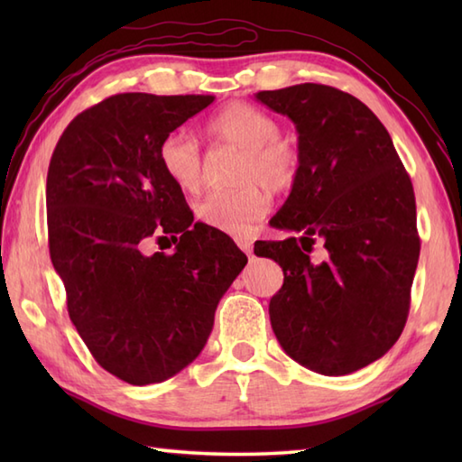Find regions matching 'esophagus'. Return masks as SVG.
I'll list each match as a JSON object with an SVG mask.
<instances>
[{
	"instance_id": "esophagus-1",
	"label": "esophagus",
	"mask_w": 462,
	"mask_h": 462,
	"mask_svg": "<svg viewBox=\"0 0 462 462\" xmlns=\"http://www.w3.org/2000/svg\"><path fill=\"white\" fill-rule=\"evenodd\" d=\"M236 244H238V248L244 252V254H248V256H252V240H248V238H238L236 240Z\"/></svg>"
}]
</instances>
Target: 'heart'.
<instances>
[{
    "label": "heart",
    "instance_id": "1",
    "mask_svg": "<svg viewBox=\"0 0 462 462\" xmlns=\"http://www.w3.org/2000/svg\"><path fill=\"white\" fill-rule=\"evenodd\" d=\"M272 115L246 103H232L212 116L208 133L216 144L240 151L232 182L238 189L206 194L194 206L196 218L224 234H244L268 212L270 196L293 189L300 179L298 144L280 134ZM159 159L166 176L186 192L200 189L206 161L200 143L189 129H176L162 139Z\"/></svg>",
    "mask_w": 462,
    "mask_h": 462
}]
</instances>
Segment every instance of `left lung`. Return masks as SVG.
I'll return each mask as SVG.
<instances>
[{
	"label": "left lung",
	"mask_w": 462,
	"mask_h": 462,
	"mask_svg": "<svg viewBox=\"0 0 462 462\" xmlns=\"http://www.w3.org/2000/svg\"><path fill=\"white\" fill-rule=\"evenodd\" d=\"M256 99L290 116L301 154L300 179L270 220L301 236L254 248L283 270L272 329L300 365L347 375L385 356L405 328L420 250L413 184L385 126L353 95L301 83ZM318 241L327 258L313 263Z\"/></svg>",
	"instance_id": "8db88e82"
}]
</instances>
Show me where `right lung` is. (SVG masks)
I'll list each match as a JSON object with an SVG mask.
<instances>
[{
    "label": "right lung",
    "instance_id": "right-lung-1",
    "mask_svg": "<svg viewBox=\"0 0 462 462\" xmlns=\"http://www.w3.org/2000/svg\"><path fill=\"white\" fill-rule=\"evenodd\" d=\"M212 101L113 95L67 125L49 162V254L69 318L95 361L131 385L161 383L199 357L248 262L224 232L194 224L159 159L164 136ZM169 237L174 254H145Z\"/></svg>",
    "mask_w": 462,
    "mask_h": 462
}]
</instances>
